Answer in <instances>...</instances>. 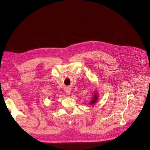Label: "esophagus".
<instances>
[{"label": "esophagus", "instance_id": "34e87169", "mask_svg": "<svg viewBox=\"0 0 150 150\" xmlns=\"http://www.w3.org/2000/svg\"><path fill=\"white\" fill-rule=\"evenodd\" d=\"M66 93H67L68 95H70V93H71V90H70V89H69V88H68V89H67V90H66Z\"/></svg>", "mask_w": 150, "mask_h": 150}]
</instances>
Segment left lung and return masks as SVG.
Masks as SVG:
<instances>
[{
    "label": "left lung",
    "mask_w": 150,
    "mask_h": 150,
    "mask_svg": "<svg viewBox=\"0 0 150 150\" xmlns=\"http://www.w3.org/2000/svg\"><path fill=\"white\" fill-rule=\"evenodd\" d=\"M98 94L97 93H95V94H93V99L91 101V102H90V105H91V104H95L96 102H97V101H98Z\"/></svg>",
    "instance_id": "8db88e82"
}]
</instances>
